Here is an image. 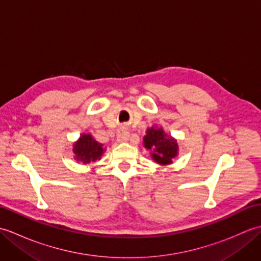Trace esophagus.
<instances>
[{
    "label": "esophagus",
    "mask_w": 261,
    "mask_h": 261,
    "mask_svg": "<svg viewBox=\"0 0 261 261\" xmlns=\"http://www.w3.org/2000/svg\"><path fill=\"white\" fill-rule=\"evenodd\" d=\"M129 137H130L129 132L123 130V131H122V134H120V135L118 136V141H119V142H125V141L129 140Z\"/></svg>",
    "instance_id": "1"
}]
</instances>
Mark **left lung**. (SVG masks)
<instances>
[{
  "mask_svg": "<svg viewBox=\"0 0 261 261\" xmlns=\"http://www.w3.org/2000/svg\"><path fill=\"white\" fill-rule=\"evenodd\" d=\"M143 146L151 150V157L160 165H168L178 154V145L174 138L165 134L163 127H149L143 138Z\"/></svg>",
  "mask_w": 261,
  "mask_h": 261,
  "instance_id": "8db88e82",
  "label": "left lung"
}]
</instances>
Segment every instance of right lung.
Here are the masks:
<instances>
[{
    "mask_svg": "<svg viewBox=\"0 0 261 261\" xmlns=\"http://www.w3.org/2000/svg\"><path fill=\"white\" fill-rule=\"evenodd\" d=\"M104 150L103 145L94 140L91 135H82L73 146L75 159L83 164H91L99 160Z\"/></svg>",
    "mask_w": 261,
    "mask_h": 261,
    "instance_id": "right-lung-1",
    "label": "right lung"
}]
</instances>
